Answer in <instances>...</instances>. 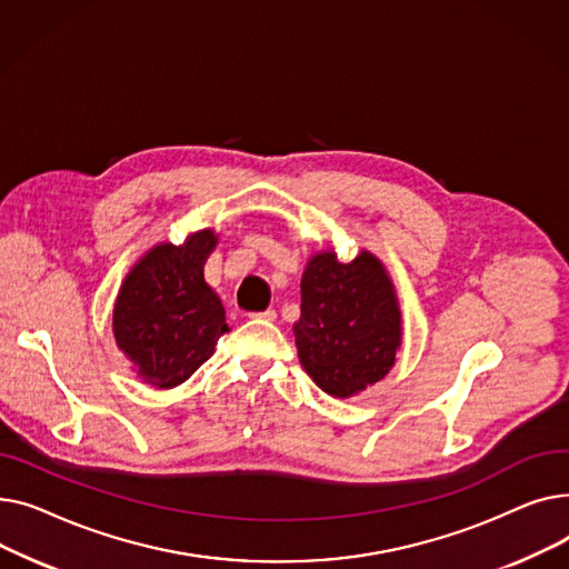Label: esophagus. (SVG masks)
Returning a JSON list of instances; mask_svg holds the SVG:
<instances>
[{
	"label": "esophagus",
	"instance_id": "1",
	"mask_svg": "<svg viewBox=\"0 0 569 569\" xmlns=\"http://www.w3.org/2000/svg\"><path fill=\"white\" fill-rule=\"evenodd\" d=\"M251 318H256V320H277V311L274 309L258 311V313H251Z\"/></svg>",
	"mask_w": 569,
	"mask_h": 569
}]
</instances>
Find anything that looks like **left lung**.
<instances>
[{"mask_svg": "<svg viewBox=\"0 0 569 569\" xmlns=\"http://www.w3.org/2000/svg\"><path fill=\"white\" fill-rule=\"evenodd\" d=\"M297 355L322 392L348 399L382 380L401 346V311L382 262L362 251L339 262L316 253L302 277V316L292 325Z\"/></svg>", "mask_w": 569, "mask_h": 569, "instance_id": "obj_1", "label": "left lung"}]
</instances>
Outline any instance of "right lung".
Listing matches in <instances>:
<instances>
[{
    "instance_id": "add662e5",
    "label": "right lung",
    "mask_w": 569,
    "mask_h": 569,
    "mask_svg": "<svg viewBox=\"0 0 569 569\" xmlns=\"http://www.w3.org/2000/svg\"><path fill=\"white\" fill-rule=\"evenodd\" d=\"M214 247L212 228L189 234L179 247L157 244L119 288L112 311L114 341L136 373L159 390L189 380L228 332L223 305L202 277Z\"/></svg>"
}]
</instances>
